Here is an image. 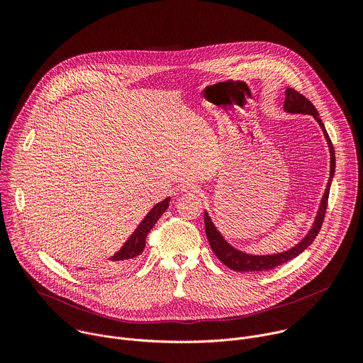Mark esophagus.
<instances>
[{"label":"esophagus","instance_id":"1","mask_svg":"<svg viewBox=\"0 0 363 363\" xmlns=\"http://www.w3.org/2000/svg\"><path fill=\"white\" fill-rule=\"evenodd\" d=\"M181 191L184 194H186V195H196V194H199V188L196 185H194V184H184Z\"/></svg>","mask_w":363,"mask_h":363}]
</instances>
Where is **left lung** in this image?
<instances>
[{"instance_id":"8db88e82","label":"left lung","mask_w":363,"mask_h":363,"mask_svg":"<svg viewBox=\"0 0 363 363\" xmlns=\"http://www.w3.org/2000/svg\"><path fill=\"white\" fill-rule=\"evenodd\" d=\"M283 109L287 113H298V115H312L316 122L319 123V126L323 130L325 139L328 142L329 146V152H330V174H329V181L325 189V194L322 196L319 210L315 218V223L312 225V228L308 230V233L306 234V237L303 240H300L294 247L283 251V252H277V254H267V255H255V254H248L245 251H241L235 247H233L224 237L223 234L218 231V228L216 227V224L213 223V220L210 218L208 213L205 211L203 214V220H205V233L206 237H208L210 245L213 248V251L216 252V255L220 258V262H223L228 269L234 270V272H267L272 270L274 267H279L290 260H293L294 257H297L298 254H301L310 244H312L316 238V235L319 234L323 220H325V213L328 208V198H329V191H330V184L335 175V168H336V161H335V149L332 145V140L325 129V125L322 122V119L319 118V113L316 111V108L312 105V101L307 100L304 96H301L298 91L287 87L286 89V99H284V106Z\"/></svg>"}]
</instances>
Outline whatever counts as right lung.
Masks as SVG:
<instances>
[{
	"instance_id": "right-lung-1",
	"label": "right lung",
	"mask_w": 363,
	"mask_h": 363,
	"mask_svg": "<svg viewBox=\"0 0 363 363\" xmlns=\"http://www.w3.org/2000/svg\"><path fill=\"white\" fill-rule=\"evenodd\" d=\"M171 198H165L162 202H158L153 205V208L146 214V217L140 221V224L136 227L133 234L126 240V242L122 245L119 251H116L112 257H109V263L99 269L103 274H113L121 273L132 269L135 263L138 262V257L142 254L145 248V241L147 233L152 230V227L157 224V221L161 218V216L167 211L169 206ZM83 270V269H82Z\"/></svg>"
}]
</instances>
